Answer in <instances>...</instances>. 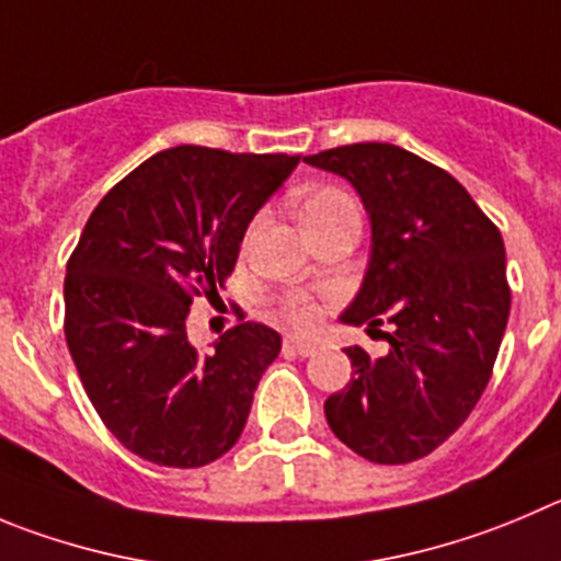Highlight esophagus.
<instances>
[{
  "mask_svg": "<svg viewBox=\"0 0 561 561\" xmlns=\"http://www.w3.org/2000/svg\"><path fill=\"white\" fill-rule=\"evenodd\" d=\"M282 348H285V354H298V357H312L318 352V345L305 337H285Z\"/></svg>",
  "mask_w": 561,
  "mask_h": 561,
  "instance_id": "1",
  "label": "esophagus"
}]
</instances>
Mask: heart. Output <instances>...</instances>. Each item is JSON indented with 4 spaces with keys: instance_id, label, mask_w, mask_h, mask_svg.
<instances>
[{
    "instance_id": "obj_1",
    "label": "heart",
    "mask_w": 561,
    "mask_h": 561,
    "mask_svg": "<svg viewBox=\"0 0 561 561\" xmlns=\"http://www.w3.org/2000/svg\"><path fill=\"white\" fill-rule=\"evenodd\" d=\"M298 213H301L305 227H312V224H321L327 221V218L343 216V213H357V204H354V198L348 196V193L340 191V187H316V191H310L305 198H301ZM282 316H285L287 321L298 323V327H310L318 316V307L310 296L296 293V296L285 298Z\"/></svg>"
}]
</instances>
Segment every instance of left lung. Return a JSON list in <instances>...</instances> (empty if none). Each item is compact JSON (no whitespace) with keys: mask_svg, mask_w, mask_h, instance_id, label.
Segmentation results:
<instances>
[{"mask_svg":"<svg viewBox=\"0 0 561 561\" xmlns=\"http://www.w3.org/2000/svg\"><path fill=\"white\" fill-rule=\"evenodd\" d=\"M305 160L352 182L370 218L368 271L340 321L392 327L385 357L345 348L354 374L323 404L329 428L370 462H415L462 426L493 374L512 305L504 240L448 171L401 146Z\"/></svg>","mask_w":561,"mask_h":561,"instance_id":"obj_1","label":"left lung"}]
</instances>
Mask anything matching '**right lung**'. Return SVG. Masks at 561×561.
I'll return each mask as SVG.
<instances>
[{"label":"right lung","instance_id":"right-lung-1","mask_svg":"<svg viewBox=\"0 0 561 561\" xmlns=\"http://www.w3.org/2000/svg\"><path fill=\"white\" fill-rule=\"evenodd\" d=\"M298 157L204 146L157 151L88 218L66 265V343L113 437L165 468H202L238 443L282 337L243 321L198 354L193 296H218L256 209Z\"/></svg>","mask_w":561,"mask_h":561}]
</instances>
